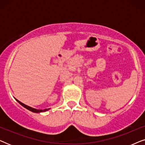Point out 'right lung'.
<instances>
[{"label":"right lung","instance_id":"add662e5","mask_svg":"<svg viewBox=\"0 0 145 145\" xmlns=\"http://www.w3.org/2000/svg\"><path fill=\"white\" fill-rule=\"evenodd\" d=\"M16 100L18 101V102L20 104H21L22 106L23 107H24L25 108H26V109H27V110H28L31 111V112H34V113H40V112H46V111L49 110V109H45V110H37V109L31 108V107L27 106V105H25L24 104H23V103H22L21 102H20L19 100Z\"/></svg>","mask_w":145,"mask_h":145}]
</instances>
